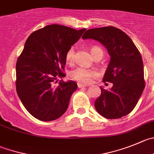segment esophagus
Returning <instances> with one entry per match:
<instances>
[{"label":"esophagus","instance_id":"34e87169","mask_svg":"<svg viewBox=\"0 0 154 154\" xmlns=\"http://www.w3.org/2000/svg\"><path fill=\"white\" fill-rule=\"evenodd\" d=\"M78 87L79 88H85L86 85L84 84H82V83L80 82H78Z\"/></svg>","mask_w":154,"mask_h":154}]
</instances>
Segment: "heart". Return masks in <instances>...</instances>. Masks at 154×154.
Returning <instances> with one entry per match:
<instances>
[{
    "label": "heart",
    "instance_id": "b5f03b06",
    "mask_svg": "<svg viewBox=\"0 0 154 154\" xmlns=\"http://www.w3.org/2000/svg\"><path fill=\"white\" fill-rule=\"evenodd\" d=\"M91 53L92 56L94 57L97 53L103 54V51L99 47L93 46L91 48ZM74 57L75 48L71 47L66 54V60L68 63H72L74 60ZM96 72L92 69H87L82 68V67H78L70 72V76L72 79L75 80L79 82L87 84V83L90 82L92 77L96 75Z\"/></svg>",
    "mask_w": 154,
    "mask_h": 154
}]
</instances>
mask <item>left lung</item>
<instances>
[{"mask_svg": "<svg viewBox=\"0 0 154 154\" xmlns=\"http://www.w3.org/2000/svg\"><path fill=\"white\" fill-rule=\"evenodd\" d=\"M82 38L99 42L110 56L103 81L112 83V87L105 90L100 86L101 94L95 100V109L102 116L111 119L128 115L145 86L140 52L125 32L112 26L88 29Z\"/></svg>", "mask_w": 154, "mask_h": 154, "instance_id": "1", "label": "left lung"}]
</instances>
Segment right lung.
I'll use <instances>...</instances> for the list:
<instances>
[{
    "label": "right lung",
    "instance_id": "add662e5",
    "mask_svg": "<svg viewBox=\"0 0 154 154\" xmlns=\"http://www.w3.org/2000/svg\"><path fill=\"white\" fill-rule=\"evenodd\" d=\"M85 29L75 30L52 24L32 32L25 43L16 65L17 92L28 112L41 121L60 118L68 108L78 85L60 80L67 51L81 38Z\"/></svg>",
    "mask_w": 154,
    "mask_h": 154
}]
</instances>
